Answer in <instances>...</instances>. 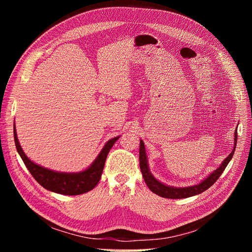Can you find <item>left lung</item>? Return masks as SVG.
Returning <instances> with one entry per match:
<instances>
[{
    "label": "left lung",
    "instance_id": "1",
    "mask_svg": "<svg viewBox=\"0 0 252 252\" xmlns=\"http://www.w3.org/2000/svg\"><path fill=\"white\" fill-rule=\"evenodd\" d=\"M236 139H238V132L236 130L234 131V148L231 151V154L228 156L223 163L220 164L219 168H217L212 173H210L207 178H206L204 181L201 183L193 186H189V187H173V186H168L165 185L163 183L158 181L154 175L151 174L149 167H148V161H147V155L146 151H145V146H144V142L141 140L140 142V168L141 172L143 174V178L146 185L148 188L151 190L152 192H155L156 194L166 197V199H185V197H189L192 195L200 194L204 192L205 190H207L210 186H212L217 180L220 178V175L223 173L225 168L227 167L228 163L230 162V159L233 157L235 146H236Z\"/></svg>",
    "mask_w": 252,
    "mask_h": 252
}]
</instances>
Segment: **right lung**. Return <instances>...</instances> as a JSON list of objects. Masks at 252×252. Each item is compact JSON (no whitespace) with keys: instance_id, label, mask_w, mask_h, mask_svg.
Instances as JSON below:
<instances>
[{"instance_id":"add662e5","label":"right lung","mask_w":252,"mask_h":252,"mask_svg":"<svg viewBox=\"0 0 252 252\" xmlns=\"http://www.w3.org/2000/svg\"><path fill=\"white\" fill-rule=\"evenodd\" d=\"M13 136L19 155L22 158L23 162H24L29 172L32 174L34 180L45 189L49 190V191L65 195H78L85 193L96 186L98 181L101 179L106 158H107L113 144L120 138V136H116V138H113L106 143L94 163L87 169L81 172L69 173L53 171L33 163L32 159L27 158L21 147L17 136L16 127H13Z\"/></svg>"}]
</instances>
